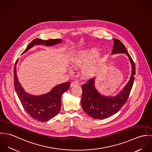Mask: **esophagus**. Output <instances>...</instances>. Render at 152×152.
Masks as SVG:
<instances>
[{"label":"esophagus","instance_id":"obj_1","mask_svg":"<svg viewBox=\"0 0 152 152\" xmlns=\"http://www.w3.org/2000/svg\"><path fill=\"white\" fill-rule=\"evenodd\" d=\"M78 85H79V83L77 81H74L72 83H71L70 86H71V87H72L76 86H78Z\"/></svg>","mask_w":152,"mask_h":152}]
</instances>
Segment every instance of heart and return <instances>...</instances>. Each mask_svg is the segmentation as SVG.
Wrapping results in <instances>:
<instances>
[{
	"label": "heart",
	"instance_id": "obj_1",
	"mask_svg": "<svg viewBox=\"0 0 152 152\" xmlns=\"http://www.w3.org/2000/svg\"><path fill=\"white\" fill-rule=\"evenodd\" d=\"M98 53V50L95 48H88L80 50L74 53L69 57V63L72 68L77 69L83 66L88 62V64L83 68L82 72L85 77H91L94 74L101 58L100 55ZM93 58H94L92 60Z\"/></svg>",
	"mask_w": 152,
	"mask_h": 152
}]
</instances>
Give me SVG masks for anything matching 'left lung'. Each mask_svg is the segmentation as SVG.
<instances>
[{"instance_id": "left-lung-1", "label": "left lung", "mask_w": 152, "mask_h": 152, "mask_svg": "<svg viewBox=\"0 0 152 152\" xmlns=\"http://www.w3.org/2000/svg\"><path fill=\"white\" fill-rule=\"evenodd\" d=\"M112 54L125 53L130 60L132 74L130 80L122 90L114 96L101 95L95 86V77L88 80L82 86L81 104L84 112L96 119H104L117 113L126 102L133 84L136 74L135 65L125 45L120 40L113 39Z\"/></svg>"}]
</instances>
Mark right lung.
Returning <instances> with one entry per match:
<instances>
[{
    "label": "right lung",
    "instance_id": "add662e5",
    "mask_svg": "<svg viewBox=\"0 0 152 152\" xmlns=\"http://www.w3.org/2000/svg\"><path fill=\"white\" fill-rule=\"evenodd\" d=\"M61 42V39L43 40L40 39H36L28 44L22 54L27 52L35 45L51 46L60 43ZM16 63H18V60L14 68V85L23 108L31 118L38 121L45 122L50 120L60 112L61 106V96L69 89L70 83L66 82L59 84L53 88L51 91L39 96L28 94L25 92L18 81Z\"/></svg>",
    "mask_w": 152,
    "mask_h": 152
}]
</instances>
